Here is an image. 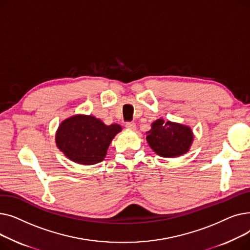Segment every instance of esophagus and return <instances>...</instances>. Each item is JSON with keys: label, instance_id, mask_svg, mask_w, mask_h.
<instances>
[{"label": "esophagus", "instance_id": "obj_1", "mask_svg": "<svg viewBox=\"0 0 250 250\" xmlns=\"http://www.w3.org/2000/svg\"><path fill=\"white\" fill-rule=\"evenodd\" d=\"M125 127L127 129H130V130H135L136 129V124L133 123V122H128L125 124Z\"/></svg>", "mask_w": 250, "mask_h": 250}]
</instances>
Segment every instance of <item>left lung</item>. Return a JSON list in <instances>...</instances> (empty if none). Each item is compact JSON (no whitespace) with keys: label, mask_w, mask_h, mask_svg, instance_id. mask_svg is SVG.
Returning <instances> with one entry per match:
<instances>
[{"label":"left lung","mask_w":250,"mask_h":250,"mask_svg":"<svg viewBox=\"0 0 250 250\" xmlns=\"http://www.w3.org/2000/svg\"><path fill=\"white\" fill-rule=\"evenodd\" d=\"M192 139V132L188 126L170 122L164 124L163 120L156 121L147 136L149 146L165 158H172L187 153Z\"/></svg>","instance_id":"8db88e82"}]
</instances>
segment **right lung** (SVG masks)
<instances>
[{"mask_svg":"<svg viewBox=\"0 0 250 250\" xmlns=\"http://www.w3.org/2000/svg\"><path fill=\"white\" fill-rule=\"evenodd\" d=\"M120 125H105L92 115H75L63 121L56 135L59 149L76 163L92 165L101 162Z\"/></svg>","mask_w":250,"mask_h":250,"instance_id":"add662e5","label":"right lung"}]
</instances>
